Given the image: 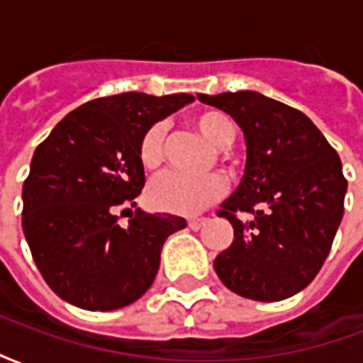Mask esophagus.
I'll return each mask as SVG.
<instances>
[{"mask_svg":"<svg viewBox=\"0 0 363 363\" xmlns=\"http://www.w3.org/2000/svg\"><path fill=\"white\" fill-rule=\"evenodd\" d=\"M204 223H206V218H192V220H189V228L198 231V229L202 228Z\"/></svg>","mask_w":363,"mask_h":363,"instance_id":"esophagus-1","label":"esophagus"}]
</instances>
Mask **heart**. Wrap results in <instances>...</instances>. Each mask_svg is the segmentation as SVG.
I'll return each instance as SVG.
<instances>
[{
  "mask_svg": "<svg viewBox=\"0 0 363 363\" xmlns=\"http://www.w3.org/2000/svg\"><path fill=\"white\" fill-rule=\"evenodd\" d=\"M194 126L206 140L218 147H223L233 138V126L225 114L218 111H202L194 114ZM165 135L167 126L163 122H155L147 128L140 142V161L145 169H157L165 159ZM228 192V181L223 174L212 173L204 177L169 171L161 174L150 186L151 204L174 213V216H196L204 212L208 206L216 204Z\"/></svg>",
  "mask_w": 363,
  "mask_h": 363,
  "instance_id": "1",
  "label": "heart"
}]
</instances>
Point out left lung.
Returning a JSON list of instances; mask_svg holds the SVG:
<instances>
[{
	"instance_id": "left-lung-1",
	"label": "left lung",
	"mask_w": 363,
	"mask_h": 363,
	"mask_svg": "<svg viewBox=\"0 0 363 363\" xmlns=\"http://www.w3.org/2000/svg\"><path fill=\"white\" fill-rule=\"evenodd\" d=\"M228 112L247 142L239 189L221 204L235 239L213 268L231 291L280 301L307 288L327 260L348 181L335 147L294 106L255 91L198 95ZM251 213L253 220H238Z\"/></svg>"
}]
</instances>
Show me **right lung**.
I'll return each instance as SVG.
<instances>
[{"label": "right lung", "mask_w": 363, "mask_h": 363, "mask_svg": "<svg viewBox=\"0 0 363 363\" xmlns=\"http://www.w3.org/2000/svg\"><path fill=\"white\" fill-rule=\"evenodd\" d=\"M190 101L186 93L101 96L60 120L35 150L23 182V231L44 281L64 301L112 311L150 289L165 239L186 221L119 210L134 208L145 184L143 134ZM124 213L126 228L118 223Z\"/></svg>", "instance_id": "add662e5"}]
</instances>
